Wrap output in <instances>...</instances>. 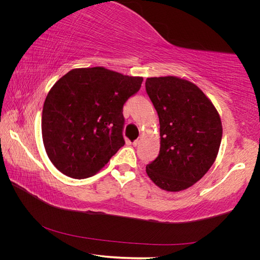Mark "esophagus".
<instances>
[{"mask_svg":"<svg viewBox=\"0 0 260 260\" xmlns=\"http://www.w3.org/2000/svg\"><path fill=\"white\" fill-rule=\"evenodd\" d=\"M139 142H140V139H137V140L133 141V142H132V145H133V146H137V145L139 144Z\"/></svg>","mask_w":260,"mask_h":260,"instance_id":"esophagus-1","label":"esophagus"}]
</instances>
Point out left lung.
Segmentation results:
<instances>
[{"instance_id":"1","label":"left lung","mask_w":260,"mask_h":260,"mask_svg":"<svg viewBox=\"0 0 260 260\" xmlns=\"http://www.w3.org/2000/svg\"><path fill=\"white\" fill-rule=\"evenodd\" d=\"M145 89L160 124L159 154L146 174L162 190H185L216 160L222 138L220 116L199 86L185 79L147 78Z\"/></svg>"}]
</instances>
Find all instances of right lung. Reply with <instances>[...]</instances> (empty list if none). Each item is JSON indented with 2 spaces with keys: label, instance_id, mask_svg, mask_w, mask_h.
Instances as JSON below:
<instances>
[{
  "label": "right lung",
  "instance_id": "right-lung-1",
  "mask_svg": "<svg viewBox=\"0 0 260 260\" xmlns=\"http://www.w3.org/2000/svg\"><path fill=\"white\" fill-rule=\"evenodd\" d=\"M142 81V77L92 67L70 70L53 85L43 105L42 138L61 174L89 178L124 145L123 104Z\"/></svg>",
  "mask_w": 260,
  "mask_h": 260
}]
</instances>
